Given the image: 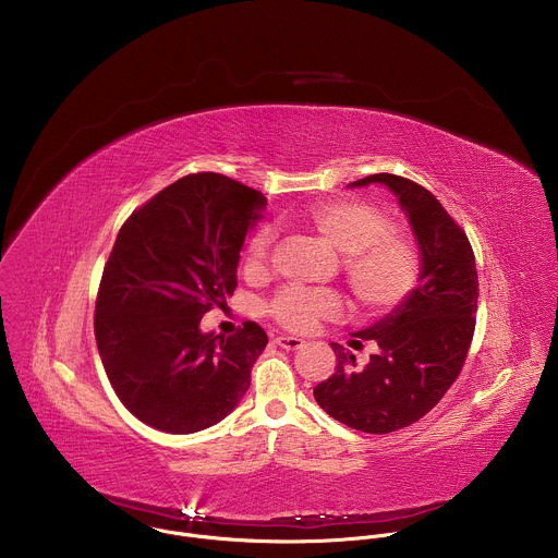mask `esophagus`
Returning <instances> with one entry per match:
<instances>
[{
  "label": "esophagus",
  "mask_w": 558,
  "mask_h": 558,
  "mask_svg": "<svg viewBox=\"0 0 558 558\" xmlns=\"http://www.w3.org/2000/svg\"><path fill=\"white\" fill-rule=\"evenodd\" d=\"M275 343L279 345V348H283V350H299V348H303V339H299V337H290V335H279L277 339H275Z\"/></svg>",
  "instance_id": "1"
}]
</instances>
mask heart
I'll return each instance as SVG.
<instances>
[{"label":"heart","instance_id":"heart-1","mask_svg":"<svg viewBox=\"0 0 558 558\" xmlns=\"http://www.w3.org/2000/svg\"><path fill=\"white\" fill-rule=\"evenodd\" d=\"M310 226L343 257L345 281L361 305L367 310H391L405 301L418 283L421 262L414 246L399 239L393 223L378 208L354 202L332 199L314 206L307 213ZM272 230L259 228L244 246V266L262 270ZM341 301L328 290L286 288L270 305V316L292 330H307L318 319L330 318L339 312Z\"/></svg>","mask_w":558,"mask_h":558}]
</instances>
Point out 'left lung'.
<instances>
[{
  "mask_svg": "<svg viewBox=\"0 0 558 558\" xmlns=\"http://www.w3.org/2000/svg\"><path fill=\"white\" fill-rule=\"evenodd\" d=\"M369 184H385L408 217L418 246V283L385 318L352 332L376 345L363 369L352 352L330 343L337 369L314 398L352 429L389 434L425 416L462 372L475 332L478 279L471 242L427 189L393 173H374L348 189Z\"/></svg>",
  "mask_w": 558,
  "mask_h": 558,
  "instance_id": "obj_1",
  "label": "left lung"
}]
</instances>
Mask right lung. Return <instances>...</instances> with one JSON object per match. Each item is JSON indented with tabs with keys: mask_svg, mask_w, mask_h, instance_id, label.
Masks as SVG:
<instances>
[{
	"mask_svg": "<svg viewBox=\"0 0 558 558\" xmlns=\"http://www.w3.org/2000/svg\"><path fill=\"white\" fill-rule=\"evenodd\" d=\"M266 197L221 173L175 180L118 232L96 301L94 332L107 378L144 423L193 434L226 418L251 385L268 337L204 332L210 307L236 290L240 248Z\"/></svg>",
	"mask_w": 558,
	"mask_h": 558,
	"instance_id": "obj_1",
	"label": "right lung"
}]
</instances>
